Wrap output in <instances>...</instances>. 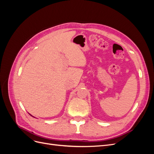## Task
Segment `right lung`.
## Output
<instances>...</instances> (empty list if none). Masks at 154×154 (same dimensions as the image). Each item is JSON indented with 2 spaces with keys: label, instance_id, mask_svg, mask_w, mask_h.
<instances>
[{
  "label": "right lung",
  "instance_id": "obj_1",
  "mask_svg": "<svg viewBox=\"0 0 154 154\" xmlns=\"http://www.w3.org/2000/svg\"><path fill=\"white\" fill-rule=\"evenodd\" d=\"M30 115H31V114H30Z\"/></svg>",
  "mask_w": 154,
  "mask_h": 154
}]
</instances>
